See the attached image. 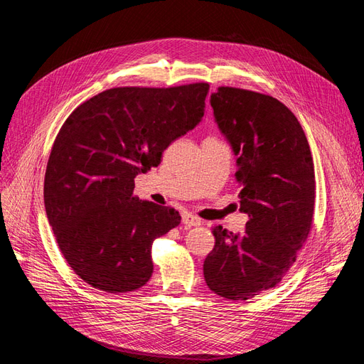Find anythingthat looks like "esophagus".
Wrapping results in <instances>:
<instances>
[{
    "instance_id": "esophagus-1",
    "label": "esophagus",
    "mask_w": 364,
    "mask_h": 364,
    "mask_svg": "<svg viewBox=\"0 0 364 364\" xmlns=\"http://www.w3.org/2000/svg\"><path fill=\"white\" fill-rule=\"evenodd\" d=\"M182 223L186 226V228H194V226H200V218L199 217H196V215H193V214H183L182 215Z\"/></svg>"
}]
</instances>
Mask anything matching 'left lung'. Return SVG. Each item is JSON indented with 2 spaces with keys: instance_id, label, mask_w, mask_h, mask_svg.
Listing matches in <instances>:
<instances>
[{
  "instance_id": "obj_1",
  "label": "left lung",
  "mask_w": 364,
  "mask_h": 364,
  "mask_svg": "<svg viewBox=\"0 0 364 364\" xmlns=\"http://www.w3.org/2000/svg\"><path fill=\"white\" fill-rule=\"evenodd\" d=\"M211 106L238 155V203L249 220L241 235L213 228L215 246L203 274L215 294L247 301L277 287L310 235L314 164L301 123L277 98L218 86Z\"/></svg>"
}]
</instances>
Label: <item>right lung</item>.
<instances>
[{
    "mask_svg": "<svg viewBox=\"0 0 364 364\" xmlns=\"http://www.w3.org/2000/svg\"><path fill=\"white\" fill-rule=\"evenodd\" d=\"M206 82L119 86L75 107L54 139L43 200L58 246L91 287L127 293L153 273L151 245L181 223L171 206L134 196L135 178L203 117Z\"/></svg>",
    "mask_w": 364,
    "mask_h": 364,
    "instance_id": "right-lung-1",
    "label": "right lung"
}]
</instances>
